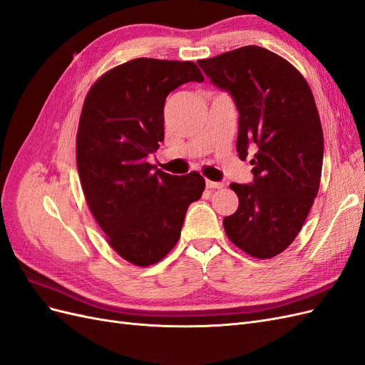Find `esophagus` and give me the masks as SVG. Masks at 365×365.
Returning a JSON list of instances; mask_svg holds the SVG:
<instances>
[{
	"mask_svg": "<svg viewBox=\"0 0 365 365\" xmlns=\"http://www.w3.org/2000/svg\"><path fill=\"white\" fill-rule=\"evenodd\" d=\"M205 185H207V189H222L224 182H215V181L207 180V181H205Z\"/></svg>",
	"mask_w": 365,
	"mask_h": 365,
	"instance_id": "obj_1",
	"label": "esophagus"
}]
</instances>
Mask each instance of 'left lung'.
<instances>
[{"label":"left lung","mask_w":365,"mask_h":365,"mask_svg":"<svg viewBox=\"0 0 365 365\" xmlns=\"http://www.w3.org/2000/svg\"><path fill=\"white\" fill-rule=\"evenodd\" d=\"M197 63L236 103L239 158L256 150L252 182L230 184L239 207L224 217L225 233L250 256L271 259L300 233L319 189L324 140L312 91L294 65L257 46Z\"/></svg>","instance_id":"8db88e82"}]
</instances>
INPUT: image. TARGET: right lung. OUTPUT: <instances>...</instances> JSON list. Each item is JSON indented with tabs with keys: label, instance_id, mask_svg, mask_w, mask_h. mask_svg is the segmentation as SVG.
Listing matches in <instances>:
<instances>
[{
	"label": "right lung",
	"instance_id": "right-lung-1",
	"mask_svg": "<svg viewBox=\"0 0 365 365\" xmlns=\"http://www.w3.org/2000/svg\"><path fill=\"white\" fill-rule=\"evenodd\" d=\"M187 82H204L193 62L138 58L105 73L83 102L76 160L85 200L108 244L137 267L176 245L205 189L197 172L175 176L148 163L164 140L165 97Z\"/></svg>",
	"mask_w": 365,
	"mask_h": 365
}]
</instances>
